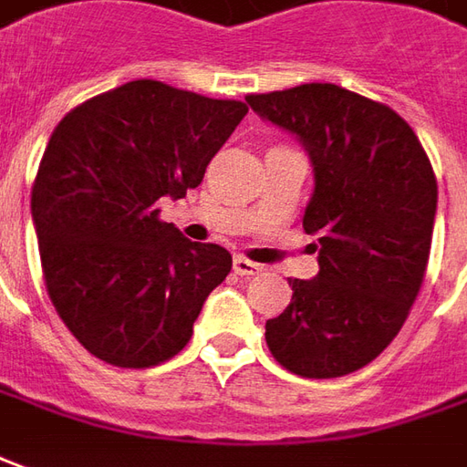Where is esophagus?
<instances>
[{"label": "esophagus", "mask_w": 467, "mask_h": 467, "mask_svg": "<svg viewBox=\"0 0 467 467\" xmlns=\"http://www.w3.org/2000/svg\"><path fill=\"white\" fill-rule=\"evenodd\" d=\"M233 268H234V274H237V275H258L260 271H263V265L253 263V260L243 258V255H234Z\"/></svg>", "instance_id": "obj_1"}]
</instances>
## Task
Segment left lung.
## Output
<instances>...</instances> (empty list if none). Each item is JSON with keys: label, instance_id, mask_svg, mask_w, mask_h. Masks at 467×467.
<instances>
[{"label": "left lung", "instance_id": "8db88e82", "mask_svg": "<svg viewBox=\"0 0 467 467\" xmlns=\"http://www.w3.org/2000/svg\"><path fill=\"white\" fill-rule=\"evenodd\" d=\"M245 101L294 132L314 168L304 230L319 237V274L288 281L291 304L265 322L268 350L301 379H340L391 345L420 294L437 212L432 163L391 107L335 84Z\"/></svg>", "mask_w": 467, "mask_h": 467}]
</instances>
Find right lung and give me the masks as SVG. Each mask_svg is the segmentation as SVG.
Instances as JSON below:
<instances>
[{"label": "right lung", "mask_w": 467, "mask_h": 467, "mask_svg": "<svg viewBox=\"0 0 467 467\" xmlns=\"http://www.w3.org/2000/svg\"><path fill=\"white\" fill-rule=\"evenodd\" d=\"M247 114L140 78L78 104L53 130L33 183L47 296L99 360L150 368L192 340L207 296L233 268L214 243H192L158 217L183 199Z\"/></svg>", "instance_id": "right-lung-1"}]
</instances>
